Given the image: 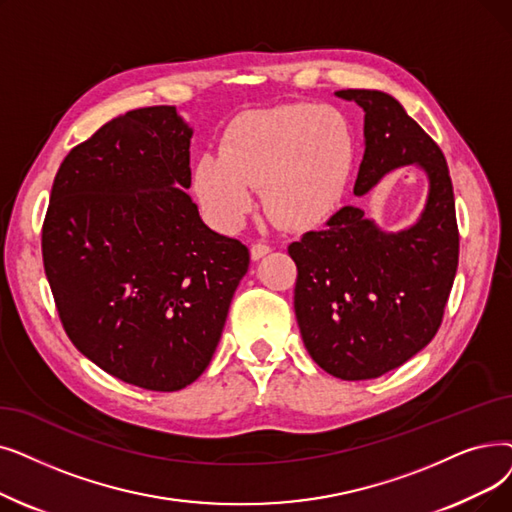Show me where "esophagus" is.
<instances>
[{
    "instance_id": "34e87169",
    "label": "esophagus",
    "mask_w": 512,
    "mask_h": 512,
    "mask_svg": "<svg viewBox=\"0 0 512 512\" xmlns=\"http://www.w3.org/2000/svg\"><path fill=\"white\" fill-rule=\"evenodd\" d=\"M268 253H272V247L270 244H265V242H255L253 247H251V259H261L263 255H268Z\"/></svg>"
}]
</instances>
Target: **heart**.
<instances>
[{"label":"heart","instance_id":"heart-1","mask_svg":"<svg viewBox=\"0 0 512 512\" xmlns=\"http://www.w3.org/2000/svg\"><path fill=\"white\" fill-rule=\"evenodd\" d=\"M353 157V133L341 110L282 104L234 119L219 154L198 159L194 188L207 213L226 230L240 228L249 217L257 186L274 221L305 230L335 211Z\"/></svg>","mask_w":512,"mask_h":512}]
</instances>
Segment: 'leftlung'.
Returning <instances> with one entry per match:
<instances>
[{
	"label": "left lung",
	"instance_id": "1",
	"mask_svg": "<svg viewBox=\"0 0 512 512\" xmlns=\"http://www.w3.org/2000/svg\"><path fill=\"white\" fill-rule=\"evenodd\" d=\"M335 96L364 110L355 196L406 165L429 182L425 207L404 230L385 232L360 207H343L324 230L288 247L305 349L337 379L366 381L402 366L435 337L458 268L456 207L446 157L402 104L379 90Z\"/></svg>",
	"mask_w": 512,
	"mask_h": 512
}]
</instances>
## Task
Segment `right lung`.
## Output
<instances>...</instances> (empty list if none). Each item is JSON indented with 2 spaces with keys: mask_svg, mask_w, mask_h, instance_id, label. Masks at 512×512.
<instances>
[{
  "mask_svg": "<svg viewBox=\"0 0 512 512\" xmlns=\"http://www.w3.org/2000/svg\"><path fill=\"white\" fill-rule=\"evenodd\" d=\"M194 129L175 106L129 110L62 161L43 268L73 345L148 391L209 366L249 249L211 230L190 194Z\"/></svg>",
  "mask_w": 512,
  "mask_h": 512,
  "instance_id": "right-lung-1",
  "label": "right lung"
}]
</instances>
